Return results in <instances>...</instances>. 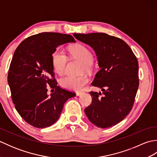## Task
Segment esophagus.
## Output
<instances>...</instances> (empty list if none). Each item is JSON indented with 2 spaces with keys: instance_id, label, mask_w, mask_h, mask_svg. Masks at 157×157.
Listing matches in <instances>:
<instances>
[{
  "instance_id": "esophagus-1",
  "label": "esophagus",
  "mask_w": 157,
  "mask_h": 157,
  "mask_svg": "<svg viewBox=\"0 0 157 157\" xmlns=\"http://www.w3.org/2000/svg\"><path fill=\"white\" fill-rule=\"evenodd\" d=\"M82 94H83V92H76V95L78 96L82 95Z\"/></svg>"
}]
</instances>
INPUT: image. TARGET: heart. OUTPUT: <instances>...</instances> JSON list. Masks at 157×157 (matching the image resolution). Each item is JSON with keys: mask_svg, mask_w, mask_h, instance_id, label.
Masks as SVG:
<instances>
[{"mask_svg": "<svg viewBox=\"0 0 157 157\" xmlns=\"http://www.w3.org/2000/svg\"><path fill=\"white\" fill-rule=\"evenodd\" d=\"M70 53L75 59L82 63L83 69L89 70L91 69V63L93 60L92 52L83 45H76L70 48ZM52 65L54 71L59 75L65 72L67 57L64 51L56 48L51 56ZM88 78L86 75L74 77L67 75L60 79L59 84L63 88L71 90L79 91L85 87L88 83Z\"/></svg>", "mask_w": 157, "mask_h": 157, "instance_id": "b5f03b06", "label": "heart"}]
</instances>
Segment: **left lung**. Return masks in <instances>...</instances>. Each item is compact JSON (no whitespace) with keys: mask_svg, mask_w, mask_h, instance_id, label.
<instances>
[{"mask_svg":"<svg viewBox=\"0 0 157 157\" xmlns=\"http://www.w3.org/2000/svg\"><path fill=\"white\" fill-rule=\"evenodd\" d=\"M92 47L97 56L100 70L92 85L101 92H90L92 104L86 108V116L98 128L117 124L129 114L139 86L138 62L123 40L105 33L73 34Z\"/></svg>","mask_w":157,"mask_h":157,"instance_id":"8db88e82","label":"left lung"}]
</instances>
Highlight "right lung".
Segmentation results:
<instances>
[{"mask_svg": "<svg viewBox=\"0 0 157 157\" xmlns=\"http://www.w3.org/2000/svg\"><path fill=\"white\" fill-rule=\"evenodd\" d=\"M68 42H75L71 35L43 32L25 39L13 55L8 73L12 101L20 116L35 128L54 124L65 102L75 96L57 86L52 65L53 52ZM48 85L55 89L50 96Z\"/></svg>", "mask_w": 157, "mask_h": 157, "instance_id": "add662e5", "label": "right lung"}]
</instances>
